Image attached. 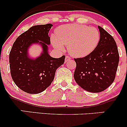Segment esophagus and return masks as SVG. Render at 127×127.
Returning <instances> with one entry per match:
<instances>
[{
    "label": "esophagus",
    "instance_id": "1",
    "mask_svg": "<svg viewBox=\"0 0 127 127\" xmlns=\"http://www.w3.org/2000/svg\"><path fill=\"white\" fill-rule=\"evenodd\" d=\"M70 59H71L70 57L69 56H66V57H65V62L67 63L68 62V61H69Z\"/></svg>",
    "mask_w": 127,
    "mask_h": 127
}]
</instances>
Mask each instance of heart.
Masks as SVG:
<instances>
[{
	"instance_id": "b5f03b06",
	"label": "heart",
	"mask_w": 127,
	"mask_h": 127,
	"mask_svg": "<svg viewBox=\"0 0 127 127\" xmlns=\"http://www.w3.org/2000/svg\"><path fill=\"white\" fill-rule=\"evenodd\" d=\"M100 39L98 30L82 24L60 26L55 30V36L51 37L54 47L59 51L68 46V51L76 58L85 57L97 48Z\"/></svg>"
}]
</instances>
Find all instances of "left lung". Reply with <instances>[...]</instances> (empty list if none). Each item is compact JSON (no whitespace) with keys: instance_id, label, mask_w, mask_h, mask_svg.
<instances>
[{"instance_id":"left-lung-1","label":"left lung","mask_w":127,"mask_h":127,"mask_svg":"<svg viewBox=\"0 0 127 127\" xmlns=\"http://www.w3.org/2000/svg\"><path fill=\"white\" fill-rule=\"evenodd\" d=\"M98 27L100 39L97 48L85 57L74 59L76 82L91 93L103 91L113 82L119 60L113 37L100 26Z\"/></svg>"}]
</instances>
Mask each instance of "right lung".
Segmentation results:
<instances>
[{"label": "right lung", "mask_w": 127, "mask_h": 127, "mask_svg": "<svg viewBox=\"0 0 127 127\" xmlns=\"http://www.w3.org/2000/svg\"><path fill=\"white\" fill-rule=\"evenodd\" d=\"M52 26L47 24L30 27L17 37L10 51L9 60L13 81L19 88L29 94L45 91L53 81L56 70L64 63V55L56 59L48 54V45L51 43L48 32ZM37 43L41 45L42 53L36 59H30L28 48Z\"/></svg>", "instance_id": "obj_1"}]
</instances>
